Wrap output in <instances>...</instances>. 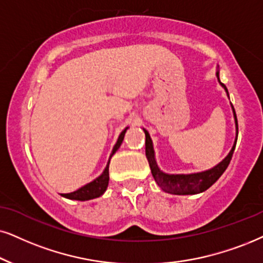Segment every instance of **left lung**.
<instances>
[{
	"label": "left lung",
	"mask_w": 263,
	"mask_h": 263,
	"mask_svg": "<svg viewBox=\"0 0 263 263\" xmlns=\"http://www.w3.org/2000/svg\"><path fill=\"white\" fill-rule=\"evenodd\" d=\"M217 76H218V72H217ZM218 81H220V79H218ZM220 84L223 86L226 91H227V87H226L221 81ZM232 108H233V105H232ZM233 112H234L235 125H237V138H238V120H237V114H235L234 108H233ZM143 131H144L145 134V156H147L149 166H151L153 177H154L155 182L159 184V187H160L162 191L170 193V194H177V195L198 194V193H201L206 191V189L210 188L211 185L221 177L222 174L226 171V168L228 167L229 162L232 160V156H233L235 144H237V139H235L233 148H232V151L229 152L227 158H226L222 162H220L217 166H215L214 168H211V170H208L205 172H199V174H192V175H168L159 170L154 158V149H153L151 136H149L147 129L143 128Z\"/></svg>",
	"instance_id": "1"
}]
</instances>
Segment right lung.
<instances>
[{
    "mask_svg": "<svg viewBox=\"0 0 263 263\" xmlns=\"http://www.w3.org/2000/svg\"><path fill=\"white\" fill-rule=\"evenodd\" d=\"M126 129H127V127H126L124 131L121 132L120 136H119L118 142H116L114 148H112L110 158L112 155H114V153L118 151L119 147L121 145L122 141H124ZM109 162H110V159H109L108 165H107V167H105V170L103 171V174L99 176L98 178H96L95 181L89 182L88 184L84 185V187L79 188L78 191L71 192V193H66V194H62L63 197L71 199V200H81V201L89 200V199H95V198L101 197L103 193L107 191V187H108V183H109Z\"/></svg>",
    "mask_w": 263,
    "mask_h": 263,
    "instance_id": "obj_1",
    "label": "right lung"
}]
</instances>
